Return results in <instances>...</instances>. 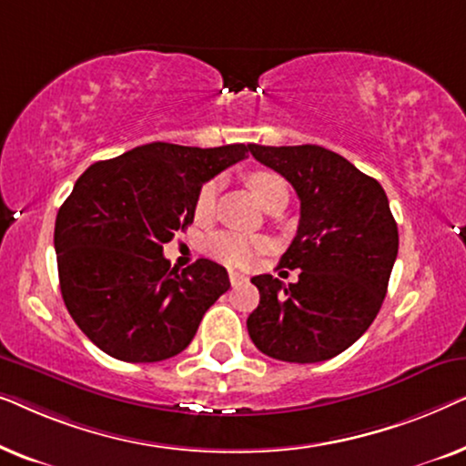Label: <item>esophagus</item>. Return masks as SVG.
<instances>
[{"mask_svg": "<svg viewBox=\"0 0 466 466\" xmlns=\"http://www.w3.org/2000/svg\"><path fill=\"white\" fill-rule=\"evenodd\" d=\"M228 282H231V286H239V284L248 282V278L241 276V273H238V271H231L228 273Z\"/></svg>", "mask_w": 466, "mask_h": 466, "instance_id": "obj_1", "label": "esophagus"}]
</instances>
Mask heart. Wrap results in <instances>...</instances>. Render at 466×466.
I'll return each mask as SVG.
<instances>
[{"label":"heart","mask_w":466,"mask_h":466,"mask_svg":"<svg viewBox=\"0 0 466 466\" xmlns=\"http://www.w3.org/2000/svg\"><path fill=\"white\" fill-rule=\"evenodd\" d=\"M246 182L260 206H265L271 197L286 190V182L278 174H273V171H252V174H248ZM216 190H218V182L216 180H209L199 188V193L195 197L197 220L209 218L216 203ZM208 250L216 260L228 267H250L257 254L265 250V241L238 233H216L208 241Z\"/></svg>","instance_id":"obj_1"}]
</instances>
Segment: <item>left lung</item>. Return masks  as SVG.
I'll return each mask as SVG.
<instances>
[{
	"instance_id": "obj_1",
	"label": "left lung",
	"mask_w": 466,
	"mask_h": 466,
	"mask_svg": "<svg viewBox=\"0 0 466 466\" xmlns=\"http://www.w3.org/2000/svg\"><path fill=\"white\" fill-rule=\"evenodd\" d=\"M252 157L297 190L301 218L279 265L299 282L254 276L258 308L248 333L284 362H322L348 350L378 316L399 252V228L381 184L316 144H248Z\"/></svg>"
}]
</instances>
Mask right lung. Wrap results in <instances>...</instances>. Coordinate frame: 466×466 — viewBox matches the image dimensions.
Wrapping results in <instances>:
<instances>
[{
	"label": "right lung",
	"instance_id": "add662e5",
	"mask_svg": "<svg viewBox=\"0 0 466 466\" xmlns=\"http://www.w3.org/2000/svg\"><path fill=\"white\" fill-rule=\"evenodd\" d=\"M248 146H137L88 167L55 222L66 308L112 359L157 362L180 354L216 299L227 269L199 258L177 271L163 244L195 218L199 188L248 155Z\"/></svg>",
	"mask_w": 466,
	"mask_h": 466
}]
</instances>
